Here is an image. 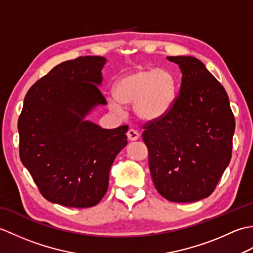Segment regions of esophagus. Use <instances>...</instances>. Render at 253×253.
<instances>
[{
  "label": "esophagus",
  "mask_w": 253,
  "mask_h": 253,
  "mask_svg": "<svg viewBox=\"0 0 253 253\" xmlns=\"http://www.w3.org/2000/svg\"><path fill=\"white\" fill-rule=\"evenodd\" d=\"M127 137L130 141H135L139 138V132L135 129H129L127 131Z\"/></svg>",
  "instance_id": "esophagus-1"
}]
</instances>
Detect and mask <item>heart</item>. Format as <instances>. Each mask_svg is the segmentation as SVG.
Wrapping results in <instances>:
<instances>
[{"label":"heart","mask_w":253,"mask_h":253,"mask_svg":"<svg viewBox=\"0 0 253 253\" xmlns=\"http://www.w3.org/2000/svg\"><path fill=\"white\" fill-rule=\"evenodd\" d=\"M175 79L163 68H140L118 80L115 95L109 98L111 109L122 113L123 104H132L135 115L143 122H152L163 116L173 103Z\"/></svg>","instance_id":"heart-1"}]
</instances>
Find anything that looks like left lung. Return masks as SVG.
<instances>
[{
  "mask_svg": "<svg viewBox=\"0 0 253 253\" xmlns=\"http://www.w3.org/2000/svg\"><path fill=\"white\" fill-rule=\"evenodd\" d=\"M181 71L179 93L143 126L153 184L171 202L209 197L232 158L235 117L223 85L192 56H169Z\"/></svg>",
  "mask_w": 253,
  "mask_h": 253,
  "instance_id": "obj_1",
  "label": "left lung"
}]
</instances>
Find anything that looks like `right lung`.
<instances>
[{
  "label": "right lung",
  "instance_id": "obj_1",
  "mask_svg": "<svg viewBox=\"0 0 253 253\" xmlns=\"http://www.w3.org/2000/svg\"><path fill=\"white\" fill-rule=\"evenodd\" d=\"M105 62L102 56L63 62L25 96L19 157L47 201L94 207L107 191L114 159L126 147L127 125L103 129L84 120L96 105L106 104L99 88Z\"/></svg>",
  "mask_w": 253,
  "mask_h": 253
}]
</instances>
